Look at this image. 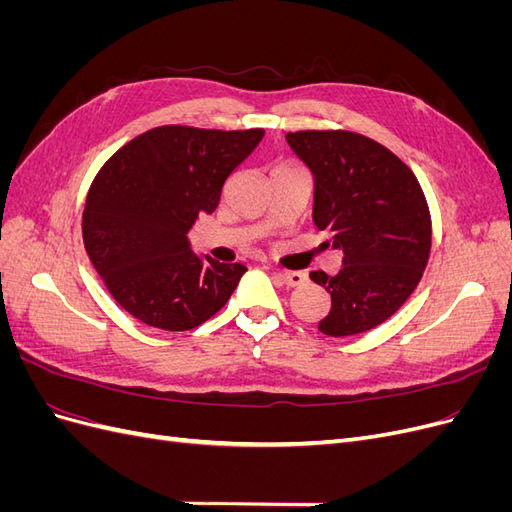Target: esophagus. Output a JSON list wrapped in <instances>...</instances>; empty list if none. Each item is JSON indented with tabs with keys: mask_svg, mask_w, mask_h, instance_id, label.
<instances>
[{
	"mask_svg": "<svg viewBox=\"0 0 512 512\" xmlns=\"http://www.w3.org/2000/svg\"><path fill=\"white\" fill-rule=\"evenodd\" d=\"M273 275H275V280L277 282H282V284H286V286H301L307 277H305V273H299V271H273Z\"/></svg>",
	"mask_w": 512,
	"mask_h": 512,
	"instance_id": "34e87169",
	"label": "esophagus"
}]
</instances>
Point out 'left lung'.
Listing matches in <instances>:
<instances>
[{"label":"left lung","mask_w":512,"mask_h":512,"mask_svg":"<svg viewBox=\"0 0 512 512\" xmlns=\"http://www.w3.org/2000/svg\"><path fill=\"white\" fill-rule=\"evenodd\" d=\"M286 141L314 177V224L342 250L335 275L309 277L331 294L318 329L331 337L378 327L421 282L431 218L412 170L393 151L346 130L288 132Z\"/></svg>","instance_id":"obj_1"}]
</instances>
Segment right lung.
I'll return each instance as SVG.
<instances>
[{
    "instance_id": "obj_1",
    "label": "right lung",
    "mask_w": 512,
    "mask_h": 512,
    "mask_svg": "<svg viewBox=\"0 0 512 512\" xmlns=\"http://www.w3.org/2000/svg\"><path fill=\"white\" fill-rule=\"evenodd\" d=\"M265 130L153 128L108 160L87 194L85 250L108 292L149 327L190 331L209 320L247 271L192 250L188 232L213 213L226 179Z\"/></svg>"
}]
</instances>
